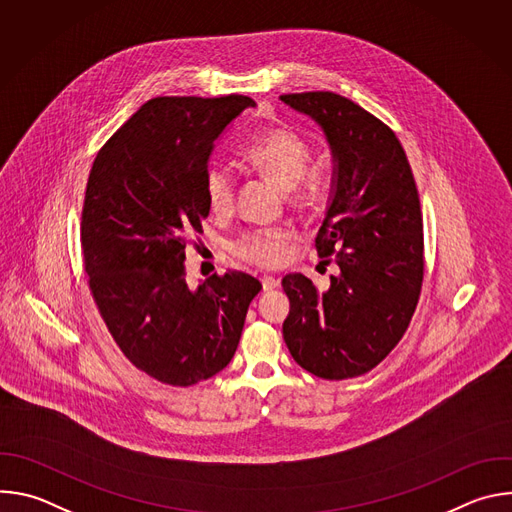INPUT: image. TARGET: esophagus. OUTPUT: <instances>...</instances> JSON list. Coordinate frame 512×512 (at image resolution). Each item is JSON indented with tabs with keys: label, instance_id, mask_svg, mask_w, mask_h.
Segmentation results:
<instances>
[{
	"label": "esophagus",
	"instance_id": "1",
	"mask_svg": "<svg viewBox=\"0 0 512 512\" xmlns=\"http://www.w3.org/2000/svg\"><path fill=\"white\" fill-rule=\"evenodd\" d=\"M261 285H263L265 291L275 289V287L279 285V277H275V275H263V277H261Z\"/></svg>",
	"mask_w": 512,
	"mask_h": 512
}]
</instances>
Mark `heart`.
<instances>
[{"instance_id": "obj_1", "label": "heart", "mask_w": 512, "mask_h": 512, "mask_svg": "<svg viewBox=\"0 0 512 512\" xmlns=\"http://www.w3.org/2000/svg\"><path fill=\"white\" fill-rule=\"evenodd\" d=\"M251 168L271 178L283 190L296 188L308 174L312 162L310 143L289 129H273L257 137L245 150ZM237 180L233 170L223 162H212L204 174L206 204L214 214H227L235 204ZM289 233L283 229H261L245 235L235 251L241 259L259 267L283 263Z\"/></svg>"}]
</instances>
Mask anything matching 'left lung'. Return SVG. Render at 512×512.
I'll use <instances>...</instances> for the list:
<instances>
[{"label": "left lung", "mask_w": 512, "mask_h": 512, "mask_svg": "<svg viewBox=\"0 0 512 512\" xmlns=\"http://www.w3.org/2000/svg\"><path fill=\"white\" fill-rule=\"evenodd\" d=\"M285 105L312 117L332 152V190L316 237L336 275L326 291L312 279H281L289 298L283 340L308 373L360 377L403 338L423 281V218L405 150L393 129L346 97L291 93Z\"/></svg>", "instance_id": "left-lung-1"}]
</instances>
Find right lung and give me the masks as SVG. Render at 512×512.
I'll return each mask as SVG.
<instances>
[{
  "instance_id": "1",
  "label": "right lung",
  "mask_w": 512,
  "mask_h": 512,
  "mask_svg": "<svg viewBox=\"0 0 512 512\" xmlns=\"http://www.w3.org/2000/svg\"><path fill=\"white\" fill-rule=\"evenodd\" d=\"M255 101L156 97L97 154L81 245L93 300L121 352L152 379L190 387L221 373L241 340L259 279L243 271L186 283V237L210 208L214 141Z\"/></svg>"
}]
</instances>
